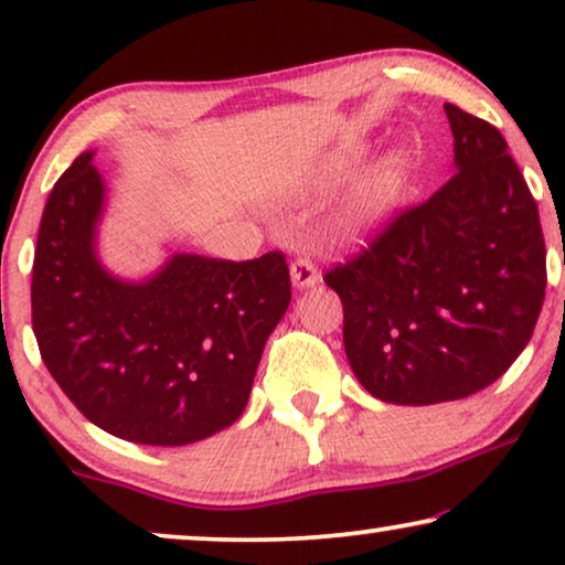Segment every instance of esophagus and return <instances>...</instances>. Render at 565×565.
Masks as SVG:
<instances>
[{"instance_id": "1", "label": "esophagus", "mask_w": 565, "mask_h": 565, "mask_svg": "<svg viewBox=\"0 0 565 565\" xmlns=\"http://www.w3.org/2000/svg\"><path fill=\"white\" fill-rule=\"evenodd\" d=\"M290 277H292V285H296V288H311V285L321 280L319 269H316V265L308 257H298L296 262H292Z\"/></svg>"}]
</instances>
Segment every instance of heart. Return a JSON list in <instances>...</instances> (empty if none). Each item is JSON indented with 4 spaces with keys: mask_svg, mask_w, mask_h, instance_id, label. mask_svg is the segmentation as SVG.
Returning a JSON list of instances; mask_svg holds the SVG:
<instances>
[{
    "mask_svg": "<svg viewBox=\"0 0 565 565\" xmlns=\"http://www.w3.org/2000/svg\"><path fill=\"white\" fill-rule=\"evenodd\" d=\"M404 174L406 161L401 157H388L365 177V182L344 207L342 228L347 234H362L391 211L393 200L398 198L401 184H404Z\"/></svg>",
    "mask_w": 565,
    "mask_h": 565,
    "instance_id": "1",
    "label": "heart"
}]
</instances>
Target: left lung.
Instances as JSON below:
<instances>
[{"label": "left lung", "mask_w": 565, "mask_h": 565, "mask_svg": "<svg viewBox=\"0 0 565 565\" xmlns=\"http://www.w3.org/2000/svg\"><path fill=\"white\" fill-rule=\"evenodd\" d=\"M455 172L323 275L344 308L347 360L388 404L466 398L527 347L545 300L537 203L491 122L445 103Z\"/></svg>", "instance_id": "8db88e82"}]
</instances>
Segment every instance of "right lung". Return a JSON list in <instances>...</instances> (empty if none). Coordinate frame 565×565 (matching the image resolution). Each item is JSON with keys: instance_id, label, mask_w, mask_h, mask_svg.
Here are the masks:
<instances>
[{"instance_id": "obj_1", "label": "right lung", "mask_w": 565, "mask_h": 565, "mask_svg": "<svg viewBox=\"0 0 565 565\" xmlns=\"http://www.w3.org/2000/svg\"><path fill=\"white\" fill-rule=\"evenodd\" d=\"M92 157L74 159L43 207L30 285L38 350L99 429L138 445L198 443L242 416L290 306L288 262L174 254L151 280H115L95 257L105 184Z\"/></svg>"}]
</instances>
